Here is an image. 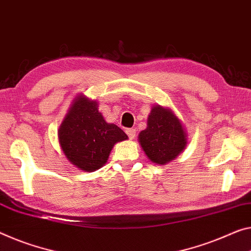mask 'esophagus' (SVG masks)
Listing matches in <instances>:
<instances>
[{"label": "esophagus", "instance_id": "esophagus-1", "mask_svg": "<svg viewBox=\"0 0 251 251\" xmlns=\"http://www.w3.org/2000/svg\"><path fill=\"white\" fill-rule=\"evenodd\" d=\"M126 134H128L129 139H134V138H136V129L129 128V129L126 130Z\"/></svg>", "mask_w": 251, "mask_h": 251}]
</instances>
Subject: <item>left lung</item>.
Returning a JSON list of instances; mask_svg holds the SVG:
<instances>
[{
	"instance_id": "obj_1",
	"label": "left lung",
	"mask_w": 251,
	"mask_h": 251,
	"mask_svg": "<svg viewBox=\"0 0 251 251\" xmlns=\"http://www.w3.org/2000/svg\"><path fill=\"white\" fill-rule=\"evenodd\" d=\"M184 126L172 110L156 105L151 109L147 129L139 133V142L146 155L157 165H166L186 147Z\"/></svg>"
}]
</instances>
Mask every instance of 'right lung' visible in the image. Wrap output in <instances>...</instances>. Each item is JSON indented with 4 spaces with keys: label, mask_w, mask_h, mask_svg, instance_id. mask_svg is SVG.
<instances>
[{
    "label": "right lung",
    "mask_w": 251,
    "mask_h": 251,
    "mask_svg": "<svg viewBox=\"0 0 251 251\" xmlns=\"http://www.w3.org/2000/svg\"><path fill=\"white\" fill-rule=\"evenodd\" d=\"M58 138L73 165L84 172H94L106 163L113 146L128 136L118 126L104 120L98 102L79 95L61 122Z\"/></svg>",
    "instance_id": "1"
}]
</instances>
